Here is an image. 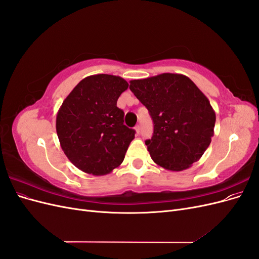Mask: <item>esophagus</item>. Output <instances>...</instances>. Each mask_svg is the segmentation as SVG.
<instances>
[{"instance_id":"esophagus-1","label":"esophagus","mask_w":259,"mask_h":259,"mask_svg":"<svg viewBox=\"0 0 259 259\" xmlns=\"http://www.w3.org/2000/svg\"><path fill=\"white\" fill-rule=\"evenodd\" d=\"M135 131H136V134H139V133H140V126H139V125H136Z\"/></svg>"}]
</instances>
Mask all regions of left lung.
<instances>
[{"label": "left lung", "instance_id": "obj_1", "mask_svg": "<svg viewBox=\"0 0 259 259\" xmlns=\"http://www.w3.org/2000/svg\"><path fill=\"white\" fill-rule=\"evenodd\" d=\"M130 83L152 117L153 135L146 140L151 159L168 170L189 168L214 135L216 115L207 97L184 74L162 73Z\"/></svg>", "mask_w": 259, "mask_h": 259}]
</instances>
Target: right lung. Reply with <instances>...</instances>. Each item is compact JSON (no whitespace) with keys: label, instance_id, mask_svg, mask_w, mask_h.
I'll return each instance as SVG.
<instances>
[{"label":"right lung","instance_id":"add662e5","mask_svg":"<svg viewBox=\"0 0 259 259\" xmlns=\"http://www.w3.org/2000/svg\"><path fill=\"white\" fill-rule=\"evenodd\" d=\"M127 88L121 76L90 75L60 106L56 132L61 149L84 173L101 176L119 167L135 138V131L124 125V112L116 107Z\"/></svg>","mask_w":259,"mask_h":259}]
</instances>
